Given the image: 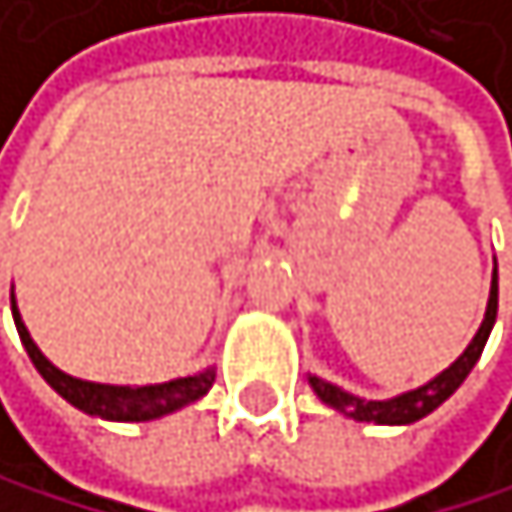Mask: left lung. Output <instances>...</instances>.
Wrapping results in <instances>:
<instances>
[{
    "mask_svg": "<svg viewBox=\"0 0 512 512\" xmlns=\"http://www.w3.org/2000/svg\"><path fill=\"white\" fill-rule=\"evenodd\" d=\"M494 318H497V267H494V280H491V299H488V312H484V321L475 334V341L465 347L462 357L452 363L446 373H440L433 382L420 385V389L408 392V395H398L392 401H363V398H353L347 392H341L337 385L325 382V379H309L315 395L331 405L334 411H341L353 420H373V424H414V420L427 417L430 411H436L443 401L459 389L465 382V376L472 373V366L478 363L484 344H488V334L494 328Z\"/></svg>",
    "mask_w": 512,
    "mask_h": 512,
    "instance_id": "1",
    "label": "left lung"
}]
</instances>
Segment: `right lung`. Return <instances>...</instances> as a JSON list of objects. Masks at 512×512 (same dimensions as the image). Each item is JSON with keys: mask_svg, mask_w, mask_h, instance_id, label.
I'll list each match as a JSON object with an SVG mask.
<instances>
[{"mask_svg": "<svg viewBox=\"0 0 512 512\" xmlns=\"http://www.w3.org/2000/svg\"><path fill=\"white\" fill-rule=\"evenodd\" d=\"M12 315H15V328H18L21 344L28 350L31 363L37 366V373L44 376L69 405H76L79 411L104 417V420H152V417L171 414V411H178L184 405H191V401L203 398L216 379L213 369H203L197 376L175 379V382L146 385V389H120V385H98V382L72 379V376L60 373V369L37 350V344L31 341V334L24 328V321L15 309V299H12Z\"/></svg>", "mask_w": 512, "mask_h": 512, "instance_id": "right-lung-1", "label": "right lung"}]
</instances>
